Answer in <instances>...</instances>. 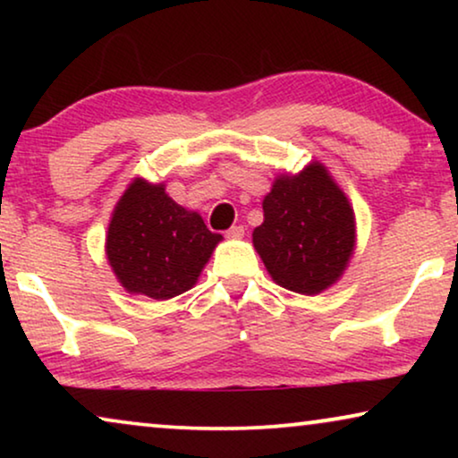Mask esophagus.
<instances>
[{"label": "esophagus", "instance_id": "34e87169", "mask_svg": "<svg viewBox=\"0 0 458 458\" xmlns=\"http://www.w3.org/2000/svg\"><path fill=\"white\" fill-rule=\"evenodd\" d=\"M243 233H246V231H243V227H240V225H235V227H231L227 231V237H229V240H242Z\"/></svg>", "mask_w": 458, "mask_h": 458}]
</instances>
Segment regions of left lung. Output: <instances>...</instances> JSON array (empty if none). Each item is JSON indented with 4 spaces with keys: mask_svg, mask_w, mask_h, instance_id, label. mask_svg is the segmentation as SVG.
<instances>
[{
    "mask_svg": "<svg viewBox=\"0 0 458 458\" xmlns=\"http://www.w3.org/2000/svg\"><path fill=\"white\" fill-rule=\"evenodd\" d=\"M262 210L252 243L275 284L317 296L342 279L356 248V216L323 162L279 173Z\"/></svg>",
    "mask_w": 458,
    "mask_h": 458,
    "instance_id": "1",
    "label": "left lung"
}]
</instances>
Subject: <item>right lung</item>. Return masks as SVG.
<instances>
[{"label":"right lung","instance_id":"obj_1","mask_svg":"<svg viewBox=\"0 0 458 458\" xmlns=\"http://www.w3.org/2000/svg\"><path fill=\"white\" fill-rule=\"evenodd\" d=\"M218 242L223 235L174 202L165 183L135 177L112 210L106 259L124 292L160 302L198 284Z\"/></svg>","mask_w":458,"mask_h":458}]
</instances>
